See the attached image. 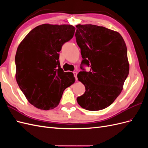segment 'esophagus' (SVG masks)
<instances>
[{
	"mask_svg": "<svg viewBox=\"0 0 148 148\" xmlns=\"http://www.w3.org/2000/svg\"><path fill=\"white\" fill-rule=\"evenodd\" d=\"M73 75H74V77L75 78V79L77 80L78 78H77V71H74Z\"/></svg>",
	"mask_w": 148,
	"mask_h": 148,
	"instance_id": "obj_1",
	"label": "esophagus"
}]
</instances>
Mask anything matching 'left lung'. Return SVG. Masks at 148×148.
Here are the masks:
<instances>
[{
    "instance_id": "1",
    "label": "left lung",
    "mask_w": 148,
    "mask_h": 148,
    "mask_svg": "<svg viewBox=\"0 0 148 148\" xmlns=\"http://www.w3.org/2000/svg\"><path fill=\"white\" fill-rule=\"evenodd\" d=\"M75 37L83 60L78 79L85 86L77 97L78 104L88 110H100L111 105L123 89L129 73L127 49L117 31L92 25L76 26ZM90 67L86 72L82 65Z\"/></svg>"
}]
</instances>
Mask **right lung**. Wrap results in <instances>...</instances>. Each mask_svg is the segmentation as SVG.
<instances>
[{
  "mask_svg": "<svg viewBox=\"0 0 148 148\" xmlns=\"http://www.w3.org/2000/svg\"><path fill=\"white\" fill-rule=\"evenodd\" d=\"M70 25L43 24L26 36L15 55L16 80L31 104L41 110L59 105L65 89L75 83L71 72L61 69L62 46L73 37Z\"/></svg>",
  "mask_w": 148,
  "mask_h": 148,
  "instance_id": "right-lung-1",
  "label": "right lung"
}]
</instances>
